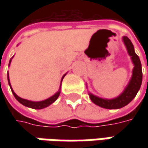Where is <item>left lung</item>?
I'll return each instance as SVG.
<instances>
[{
    "label": "left lung",
    "mask_w": 148,
    "mask_h": 148,
    "mask_svg": "<svg viewBox=\"0 0 148 148\" xmlns=\"http://www.w3.org/2000/svg\"><path fill=\"white\" fill-rule=\"evenodd\" d=\"M123 41L134 65V69H133V75L128 82V86L124 89L122 94L119 95L118 97L114 99H103V98H99L98 96H95L91 93H89L90 98L94 104L105 109H110V110L120 109L129 104L136 96L142 85L143 71H142V65H141L139 58L135 53L134 45L128 37L123 36Z\"/></svg>",
    "instance_id": "obj_1"
}]
</instances>
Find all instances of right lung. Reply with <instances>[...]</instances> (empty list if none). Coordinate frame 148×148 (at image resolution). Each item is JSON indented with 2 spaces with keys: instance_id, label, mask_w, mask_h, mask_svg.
<instances>
[{
  "instance_id": "obj_1",
  "label": "right lung",
  "mask_w": 148,
  "mask_h": 148,
  "mask_svg": "<svg viewBox=\"0 0 148 148\" xmlns=\"http://www.w3.org/2000/svg\"><path fill=\"white\" fill-rule=\"evenodd\" d=\"M10 62H11V59L10 60ZM10 63H9V65H10ZM65 75H64V76L62 77V79H63L64 77H65ZM7 78H8V83H9V85H10V89H11V91H12V93H13V95H14V98L17 99V100L20 102V104H22V105H25V106H26V107H29V108L35 109V110H41V109H43V108H46V107L49 106L51 104H53L54 101L58 98L60 93H61V90H61V86H60L59 90H58L56 94H54L53 96L49 97V98H48V99H44V100H42V101H31V100L22 99V98H20V96H18L17 95L15 94V93L14 92V90H13V89L11 88L10 82V79H9V74H7ZM62 82H61V83H62Z\"/></svg>"
}]
</instances>
